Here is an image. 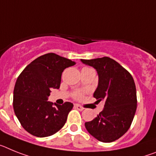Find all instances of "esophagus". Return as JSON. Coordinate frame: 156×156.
<instances>
[{
    "mask_svg": "<svg viewBox=\"0 0 156 156\" xmlns=\"http://www.w3.org/2000/svg\"><path fill=\"white\" fill-rule=\"evenodd\" d=\"M74 107H75V108H76L78 111H83L84 109H85V108H84V107L81 106V105H78V104H75V105H74Z\"/></svg>",
    "mask_w": 156,
    "mask_h": 156,
    "instance_id": "esophagus-1",
    "label": "esophagus"
}]
</instances>
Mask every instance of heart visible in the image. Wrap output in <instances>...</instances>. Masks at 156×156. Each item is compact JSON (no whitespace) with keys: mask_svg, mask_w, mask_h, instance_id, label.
Instances as JSON below:
<instances>
[{"mask_svg":"<svg viewBox=\"0 0 156 156\" xmlns=\"http://www.w3.org/2000/svg\"><path fill=\"white\" fill-rule=\"evenodd\" d=\"M73 97L76 100H78V99H81L82 97V93L80 91H76L74 92V94H73Z\"/></svg>","mask_w":156,"mask_h":156,"instance_id":"obj_1","label":"heart"}]
</instances>
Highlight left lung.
Masks as SVG:
<instances>
[{
	"mask_svg": "<svg viewBox=\"0 0 156 156\" xmlns=\"http://www.w3.org/2000/svg\"><path fill=\"white\" fill-rule=\"evenodd\" d=\"M82 62L97 70L99 83L93 97L104 104L102 112L85 126L100 141H115L128 131L134 118L137 104L134 80L128 70L107 56Z\"/></svg>",
	"mask_w": 156,
	"mask_h": 156,
	"instance_id": "8db88e82",
	"label": "left lung"
}]
</instances>
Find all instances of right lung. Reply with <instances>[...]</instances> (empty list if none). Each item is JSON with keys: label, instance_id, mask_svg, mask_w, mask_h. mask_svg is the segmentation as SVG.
Wrapping results in <instances>:
<instances>
[{"label": "right lung", "instance_id": "1", "mask_svg": "<svg viewBox=\"0 0 156 156\" xmlns=\"http://www.w3.org/2000/svg\"><path fill=\"white\" fill-rule=\"evenodd\" d=\"M74 61L55 53L41 55L31 62L20 74L14 88L13 108L25 130L33 136L53 135L67 122L73 104H60L48 101L52 89H59L64 69Z\"/></svg>", "mask_w": 156, "mask_h": 156}]
</instances>
